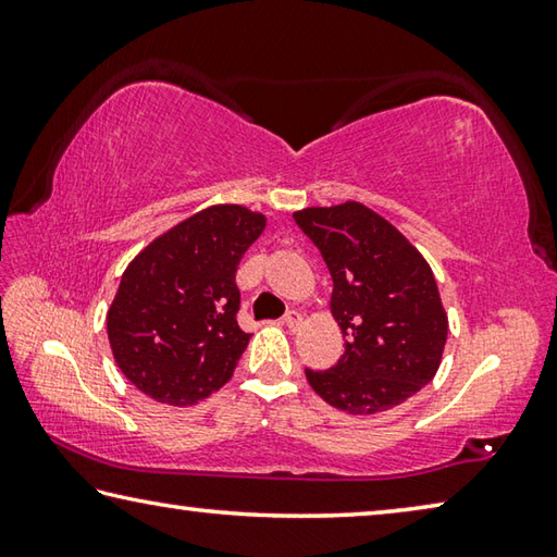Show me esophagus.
I'll return each mask as SVG.
<instances>
[{"label": "esophagus", "instance_id": "1", "mask_svg": "<svg viewBox=\"0 0 557 557\" xmlns=\"http://www.w3.org/2000/svg\"><path fill=\"white\" fill-rule=\"evenodd\" d=\"M282 324H285L287 329H297V326L301 324V314L295 312V309H292V312H287L285 319H282Z\"/></svg>", "mask_w": 557, "mask_h": 557}]
</instances>
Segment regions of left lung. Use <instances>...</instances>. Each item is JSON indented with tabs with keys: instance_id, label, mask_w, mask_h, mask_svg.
I'll return each mask as SVG.
<instances>
[{
	"instance_id": "1",
	"label": "left lung",
	"mask_w": 557,
	"mask_h": 557,
	"mask_svg": "<svg viewBox=\"0 0 557 557\" xmlns=\"http://www.w3.org/2000/svg\"><path fill=\"white\" fill-rule=\"evenodd\" d=\"M334 280L332 314L346 351L329 371L307 369L319 398L351 414L391 410L435 379L447 314L428 260L358 201L295 213Z\"/></svg>"
}]
</instances>
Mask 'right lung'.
<instances>
[{
    "mask_svg": "<svg viewBox=\"0 0 557 557\" xmlns=\"http://www.w3.org/2000/svg\"><path fill=\"white\" fill-rule=\"evenodd\" d=\"M262 231V213L238 203L209 206L129 262L108 309V338L137 391L186 408L231 381L250 342L235 322V270Z\"/></svg>",
    "mask_w": 557,
    "mask_h": 557,
    "instance_id": "add662e5",
    "label": "right lung"
}]
</instances>
